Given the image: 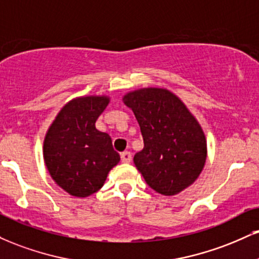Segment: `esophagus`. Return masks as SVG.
<instances>
[{"label":"esophagus","mask_w":259,"mask_h":259,"mask_svg":"<svg viewBox=\"0 0 259 259\" xmlns=\"http://www.w3.org/2000/svg\"><path fill=\"white\" fill-rule=\"evenodd\" d=\"M120 158H121V161L123 163H130L132 161V153L130 152H123V153L120 154Z\"/></svg>","instance_id":"34e87169"}]
</instances>
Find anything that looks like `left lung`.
I'll return each instance as SVG.
<instances>
[{"mask_svg":"<svg viewBox=\"0 0 259 259\" xmlns=\"http://www.w3.org/2000/svg\"><path fill=\"white\" fill-rule=\"evenodd\" d=\"M123 101L141 129L145 147L134 163L147 185L163 195H175L194 183L207 147L200 124L186 105L163 88L134 90Z\"/></svg>","mask_w":259,"mask_h":259,"instance_id":"left-lung-1","label":"left lung"}]
</instances>
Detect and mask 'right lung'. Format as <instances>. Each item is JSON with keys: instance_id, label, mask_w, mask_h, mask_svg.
I'll list each match as a JSON object with an SVG mask.
<instances>
[{"instance_id": "add662e5", "label": "right lung", "mask_w": 259, "mask_h": 259, "mask_svg": "<svg viewBox=\"0 0 259 259\" xmlns=\"http://www.w3.org/2000/svg\"><path fill=\"white\" fill-rule=\"evenodd\" d=\"M108 102V96L71 100L46 134L43 158L47 169L55 183L73 197L85 198L98 192L120 160L110 135L95 127Z\"/></svg>"}]
</instances>
